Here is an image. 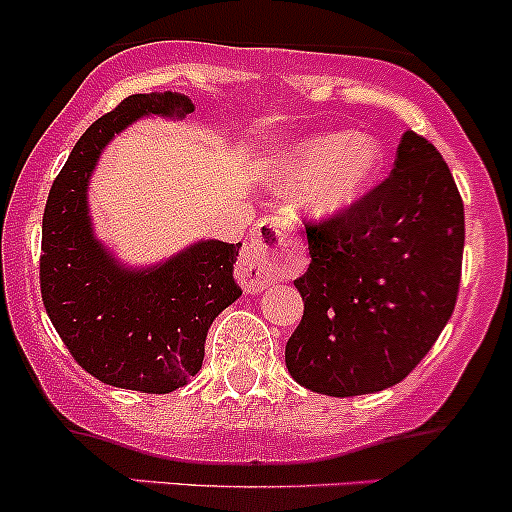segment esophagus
<instances>
[{
	"label": "esophagus",
	"instance_id": "34e87169",
	"mask_svg": "<svg viewBox=\"0 0 512 512\" xmlns=\"http://www.w3.org/2000/svg\"><path fill=\"white\" fill-rule=\"evenodd\" d=\"M302 255L292 225L282 218H262L245 245L237 280L247 292H262L267 285L299 275Z\"/></svg>",
	"mask_w": 512,
	"mask_h": 512
}]
</instances>
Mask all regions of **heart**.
Instances as JSON below:
<instances>
[{"label": "heart", "mask_w": 512, "mask_h": 512, "mask_svg": "<svg viewBox=\"0 0 512 512\" xmlns=\"http://www.w3.org/2000/svg\"><path fill=\"white\" fill-rule=\"evenodd\" d=\"M384 168V146L371 133L329 131L292 143L272 158V185L299 193L304 213L329 220L352 210Z\"/></svg>", "instance_id": "1"}]
</instances>
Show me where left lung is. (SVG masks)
Instances as JSON below:
<instances>
[{"label": "left lung", "instance_id": "1", "mask_svg": "<svg viewBox=\"0 0 512 512\" xmlns=\"http://www.w3.org/2000/svg\"><path fill=\"white\" fill-rule=\"evenodd\" d=\"M304 314L285 349L299 386L361 396L404 381L456 307L466 220L446 160L406 131L394 170L352 210L307 225Z\"/></svg>", "mask_w": 512, "mask_h": 512}]
</instances>
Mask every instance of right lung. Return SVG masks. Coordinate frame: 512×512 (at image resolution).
Here are the masks:
<instances>
[{"instance_id":"1","label":"right lung","mask_w":512,"mask_h":512,"mask_svg":"<svg viewBox=\"0 0 512 512\" xmlns=\"http://www.w3.org/2000/svg\"><path fill=\"white\" fill-rule=\"evenodd\" d=\"M180 94H133L86 128L56 175L41 223V299L71 356L118 389L170 394L203 366L213 319L242 289L240 242L198 240L168 260L128 267L96 237L89 183L103 148L146 116L183 118Z\"/></svg>"}]
</instances>
